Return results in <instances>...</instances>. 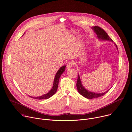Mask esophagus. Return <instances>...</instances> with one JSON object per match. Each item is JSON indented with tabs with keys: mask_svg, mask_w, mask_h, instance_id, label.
I'll return each instance as SVG.
<instances>
[{
	"mask_svg": "<svg viewBox=\"0 0 132 132\" xmlns=\"http://www.w3.org/2000/svg\"><path fill=\"white\" fill-rule=\"evenodd\" d=\"M72 65H73V63L72 62H68L67 64V68H70L72 67Z\"/></svg>",
	"mask_w": 132,
	"mask_h": 132,
	"instance_id": "obj_1",
	"label": "esophagus"
}]
</instances>
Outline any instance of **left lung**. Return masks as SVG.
I'll return each mask as SVG.
<instances>
[{
	"label": "left lung",
	"instance_id": "1",
	"mask_svg": "<svg viewBox=\"0 0 132 132\" xmlns=\"http://www.w3.org/2000/svg\"><path fill=\"white\" fill-rule=\"evenodd\" d=\"M92 29L94 31V32H95L97 34L98 39L100 40L110 41L111 42H113L112 40L110 38V36L106 33V32L103 29L101 28L100 27H99L98 26H94V27H92ZM114 44L116 46L117 50H118L117 45L115 43H114ZM76 86H77V90L80 95L81 96H84L85 98L89 99H92L99 98L100 97H102L103 95H104L106 93H107L110 90V89H109L108 90L106 91L105 92H102V93H96V92H91V91H90L89 90H88L83 86L78 73V79H77Z\"/></svg>",
	"mask_w": 132,
	"mask_h": 132
}]
</instances>
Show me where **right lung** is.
<instances>
[{
  "instance_id": "1",
  "label": "right lung",
  "mask_w": 132,
  "mask_h": 132,
  "mask_svg": "<svg viewBox=\"0 0 132 132\" xmlns=\"http://www.w3.org/2000/svg\"><path fill=\"white\" fill-rule=\"evenodd\" d=\"M65 68H66V66H63L62 67H61L59 69L57 72H56L55 78H54V82H53V87L48 93H47L46 94H45V95H42L41 96H39V97H31V96H29V97L32 98L37 99V100H43V99H47L50 98V97H51L52 96H53L56 93V92L57 91L60 77L62 75V74L65 71Z\"/></svg>"
}]
</instances>
